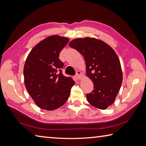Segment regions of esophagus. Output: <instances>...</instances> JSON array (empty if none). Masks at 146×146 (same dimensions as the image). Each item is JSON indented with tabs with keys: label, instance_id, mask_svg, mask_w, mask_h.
<instances>
[{
	"label": "esophagus",
	"instance_id": "34e87169",
	"mask_svg": "<svg viewBox=\"0 0 146 146\" xmlns=\"http://www.w3.org/2000/svg\"><path fill=\"white\" fill-rule=\"evenodd\" d=\"M81 77H82V74L81 71L78 70L76 72V78L78 79V80H79V79H81Z\"/></svg>",
	"mask_w": 146,
	"mask_h": 146
}]
</instances>
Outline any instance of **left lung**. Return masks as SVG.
Listing matches in <instances>:
<instances>
[{"mask_svg":"<svg viewBox=\"0 0 146 146\" xmlns=\"http://www.w3.org/2000/svg\"><path fill=\"white\" fill-rule=\"evenodd\" d=\"M69 46L84 56L87 76L94 86L93 92L86 94L88 102L98 109H107L114 103L123 81L116 53L107 44L95 38H78Z\"/></svg>","mask_w":146,"mask_h":146,"instance_id":"left-lung-1","label":"left lung"}]
</instances>
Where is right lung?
Masks as SVG:
<instances>
[{"instance_id":"right-lung-1","label":"right lung","mask_w":146,"mask_h":146,"mask_svg":"<svg viewBox=\"0 0 146 146\" xmlns=\"http://www.w3.org/2000/svg\"><path fill=\"white\" fill-rule=\"evenodd\" d=\"M68 39L51 35L34 46L27 58L23 75L26 88L37 106L53 111L64 105L75 84L62 74L59 54Z\"/></svg>"}]
</instances>
